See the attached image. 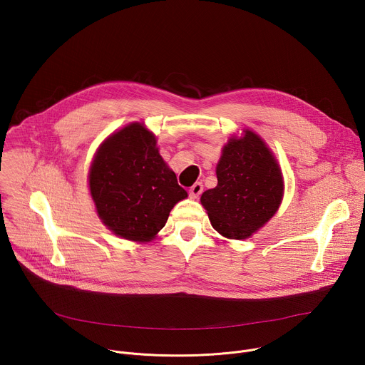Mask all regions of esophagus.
<instances>
[{"label":"esophagus","mask_w":365,"mask_h":365,"mask_svg":"<svg viewBox=\"0 0 365 365\" xmlns=\"http://www.w3.org/2000/svg\"><path fill=\"white\" fill-rule=\"evenodd\" d=\"M202 192H203V185H202L200 182H196V183L189 189V196H190L192 199H197Z\"/></svg>","instance_id":"obj_1"}]
</instances>
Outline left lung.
<instances>
[{
	"mask_svg": "<svg viewBox=\"0 0 365 365\" xmlns=\"http://www.w3.org/2000/svg\"><path fill=\"white\" fill-rule=\"evenodd\" d=\"M218 185L200 196L212 227L225 238L245 240L277 212L284 183L263 138L250 130L231 137L217 165Z\"/></svg>",
	"mask_w": 365,
	"mask_h": 365,
	"instance_id": "8db88e82",
	"label": "left lung"
}]
</instances>
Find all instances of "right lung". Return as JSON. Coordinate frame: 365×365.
Returning <instances> with one entry per match:
<instances>
[{
  "instance_id": "right-lung-1",
  "label": "right lung",
  "mask_w": 365,
  "mask_h": 365,
  "mask_svg": "<svg viewBox=\"0 0 365 365\" xmlns=\"http://www.w3.org/2000/svg\"><path fill=\"white\" fill-rule=\"evenodd\" d=\"M88 180L102 224L135 242L151 241L166 225L173 206L187 197L162 159L155 135L140 123L103 140Z\"/></svg>"
}]
</instances>
